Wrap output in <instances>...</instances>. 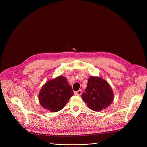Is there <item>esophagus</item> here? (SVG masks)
<instances>
[{
	"label": "esophagus",
	"instance_id": "obj_1",
	"mask_svg": "<svg viewBox=\"0 0 147 147\" xmlns=\"http://www.w3.org/2000/svg\"><path fill=\"white\" fill-rule=\"evenodd\" d=\"M82 90H79L78 91H76V92H75V94L78 95V96H80L82 94Z\"/></svg>",
	"mask_w": 147,
	"mask_h": 147
}]
</instances>
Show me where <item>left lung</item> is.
Segmentation results:
<instances>
[{"instance_id":"1","label":"left lung","mask_w":147,"mask_h":147,"mask_svg":"<svg viewBox=\"0 0 147 147\" xmlns=\"http://www.w3.org/2000/svg\"><path fill=\"white\" fill-rule=\"evenodd\" d=\"M113 95L112 88L107 82L99 77L91 76L82 97L91 110L99 112L112 104Z\"/></svg>"}]
</instances>
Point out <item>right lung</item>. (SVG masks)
I'll list each match as a JSON object with an SVG mask.
<instances>
[{"mask_svg":"<svg viewBox=\"0 0 147 147\" xmlns=\"http://www.w3.org/2000/svg\"><path fill=\"white\" fill-rule=\"evenodd\" d=\"M74 94L72 88L64 76H59L44 84L38 94L40 104L50 112L63 109Z\"/></svg>","mask_w":147,"mask_h":147,"instance_id":"right-lung-1","label":"right lung"}]
</instances>
